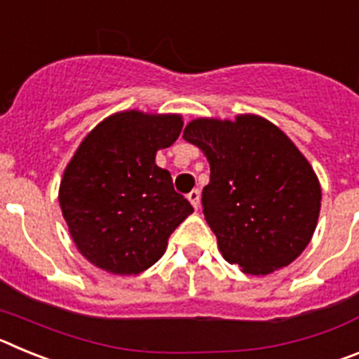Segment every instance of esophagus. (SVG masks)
Returning a JSON list of instances; mask_svg holds the SVG:
<instances>
[{
    "instance_id": "1",
    "label": "esophagus",
    "mask_w": 359,
    "mask_h": 359,
    "mask_svg": "<svg viewBox=\"0 0 359 359\" xmlns=\"http://www.w3.org/2000/svg\"><path fill=\"white\" fill-rule=\"evenodd\" d=\"M187 199H189L190 205H192V207H194L196 210H198L199 203H201V192H199V190H192V192H190V194L187 196Z\"/></svg>"
}]
</instances>
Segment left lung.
Masks as SVG:
<instances>
[{"label":"left lung","mask_w":359,"mask_h":359,"mask_svg":"<svg viewBox=\"0 0 359 359\" xmlns=\"http://www.w3.org/2000/svg\"><path fill=\"white\" fill-rule=\"evenodd\" d=\"M183 138L210 163L203 214L224 261L248 275L291 264L313 239L322 187L286 133L244 113L236 120H192Z\"/></svg>","instance_id":"1"}]
</instances>
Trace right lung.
<instances>
[{"mask_svg":"<svg viewBox=\"0 0 359 359\" xmlns=\"http://www.w3.org/2000/svg\"><path fill=\"white\" fill-rule=\"evenodd\" d=\"M182 128L177 113L126 109L86 135L59 187L62 217L86 261L113 275H136L160 261L170 233L194 212L156 165V152Z\"/></svg>","mask_w":359,"mask_h":359,"instance_id":"obj_1","label":"right lung"}]
</instances>
